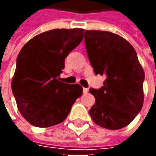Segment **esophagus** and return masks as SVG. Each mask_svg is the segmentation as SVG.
I'll use <instances>...</instances> for the list:
<instances>
[{"label": "esophagus", "instance_id": "obj_1", "mask_svg": "<svg viewBox=\"0 0 156 156\" xmlns=\"http://www.w3.org/2000/svg\"><path fill=\"white\" fill-rule=\"evenodd\" d=\"M88 93V89L86 87H83V94H87Z\"/></svg>", "mask_w": 156, "mask_h": 156}]
</instances>
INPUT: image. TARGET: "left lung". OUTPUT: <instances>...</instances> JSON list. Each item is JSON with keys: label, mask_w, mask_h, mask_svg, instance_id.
Wrapping results in <instances>:
<instances>
[{"label": "left lung", "mask_w": 156, "mask_h": 156, "mask_svg": "<svg viewBox=\"0 0 156 156\" xmlns=\"http://www.w3.org/2000/svg\"><path fill=\"white\" fill-rule=\"evenodd\" d=\"M84 36L95 75L106 76L101 88L89 89L95 98L89 115L102 128L122 129L142 108L144 70L135 48L122 36L99 30H85Z\"/></svg>", "instance_id": "8db88e82"}]
</instances>
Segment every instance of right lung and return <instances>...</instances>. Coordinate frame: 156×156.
<instances>
[{
  "label": "right lung",
  "mask_w": 156,
  "mask_h": 156,
  "mask_svg": "<svg viewBox=\"0 0 156 156\" xmlns=\"http://www.w3.org/2000/svg\"><path fill=\"white\" fill-rule=\"evenodd\" d=\"M83 33L82 28L46 31L29 40L19 53L11 87L21 115L34 127L62 122L81 96V86L64 83L58 76Z\"/></svg>",
  "instance_id": "obj_1"
}]
</instances>
